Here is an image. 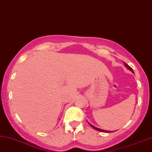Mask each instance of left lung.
Here are the masks:
<instances>
[{
	"label": "left lung",
	"instance_id": "1",
	"mask_svg": "<svg viewBox=\"0 0 152 152\" xmlns=\"http://www.w3.org/2000/svg\"><path fill=\"white\" fill-rule=\"evenodd\" d=\"M124 66H126V67H127V69H129V70H130V71H131V72H133V74H134V72H133V69H132V68H131L130 66H129V65H128V64H127L126 63V62H124ZM88 123H89V124H90V126H92L93 129H95V130H96V131H100V132H104V133H110V132H114V131H106V130H103V129H99V128H97V127H96V126H93V125H92V124H90V122H88Z\"/></svg>",
	"mask_w": 152,
	"mask_h": 152
}]
</instances>
